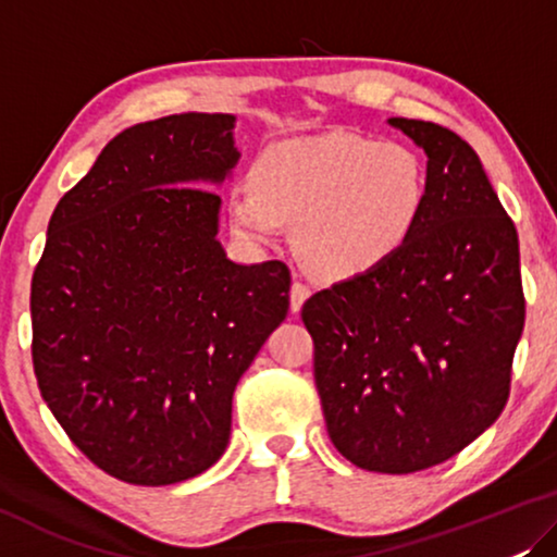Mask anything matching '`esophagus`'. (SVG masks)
Here are the masks:
<instances>
[{"mask_svg":"<svg viewBox=\"0 0 557 557\" xmlns=\"http://www.w3.org/2000/svg\"><path fill=\"white\" fill-rule=\"evenodd\" d=\"M308 297H310V287L305 285V282H293V287H289V308L297 312Z\"/></svg>","mask_w":557,"mask_h":557,"instance_id":"1","label":"esophagus"}]
</instances>
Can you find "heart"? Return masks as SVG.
Instances as JSON below:
<instances>
[{
  "mask_svg": "<svg viewBox=\"0 0 557 557\" xmlns=\"http://www.w3.org/2000/svg\"><path fill=\"white\" fill-rule=\"evenodd\" d=\"M432 182L417 148L356 133L280 140L230 197L234 232L272 245L295 224V249L323 280H356L386 268L424 222Z\"/></svg>",
  "mask_w": 557,
  "mask_h": 557,
  "instance_id": "heart-1",
  "label": "heart"
}]
</instances>
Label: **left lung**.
<instances>
[{"label": "left lung", "instance_id": "left-lung-1", "mask_svg": "<svg viewBox=\"0 0 557 557\" xmlns=\"http://www.w3.org/2000/svg\"><path fill=\"white\" fill-rule=\"evenodd\" d=\"M424 148L417 237L302 305L327 434L368 472L442 465L495 424L524 325L520 245L480 156L444 125L388 119Z\"/></svg>", "mask_w": 557, "mask_h": 557}]
</instances>
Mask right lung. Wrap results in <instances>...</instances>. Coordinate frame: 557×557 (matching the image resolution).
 Wrapping results in <instances>:
<instances>
[{
	"instance_id": "1",
	"label": "right lung",
	"mask_w": 557,
	"mask_h": 557,
	"mask_svg": "<svg viewBox=\"0 0 557 557\" xmlns=\"http://www.w3.org/2000/svg\"><path fill=\"white\" fill-rule=\"evenodd\" d=\"M230 113L119 133L60 199L33 275V363L52 417L115 480L161 487L222 457L232 394L289 308V270L219 234Z\"/></svg>"
}]
</instances>
